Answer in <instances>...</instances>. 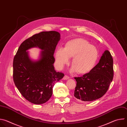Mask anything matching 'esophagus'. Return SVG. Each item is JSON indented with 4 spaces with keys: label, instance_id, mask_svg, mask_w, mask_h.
I'll return each mask as SVG.
<instances>
[{
    "label": "esophagus",
    "instance_id": "1",
    "mask_svg": "<svg viewBox=\"0 0 127 127\" xmlns=\"http://www.w3.org/2000/svg\"><path fill=\"white\" fill-rule=\"evenodd\" d=\"M69 79V76H68L67 75H65L64 76V77H63V80H67V79Z\"/></svg>",
    "mask_w": 127,
    "mask_h": 127
}]
</instances>
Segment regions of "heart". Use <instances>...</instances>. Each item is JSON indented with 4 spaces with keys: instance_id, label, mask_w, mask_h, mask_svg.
I'll return each instance as SVG.
<instances>
[{
    "instance_id": "1",
    "label": "heart",
    "mask_w": 127,
    "mask_h": 127,
    "mask_svg": "<svg viewBox=\"0 0 127 127\" xmlns=\"http://www.w3.org/2000/svg\"><path fill=\"white\" fill-rule=\"evenodd\" d=\"M98 57V52L93 45L86 40L78 38L69 41L65 48H59L55 54V62L59 69L63 68L73 58L72 71L78 74H86L94 67Z\"/></svg>"
}]
</instances>
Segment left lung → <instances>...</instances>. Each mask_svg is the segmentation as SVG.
<instances>
[{
    "label": "left lung",
    "mask_w": 127,
    "mask_h": 127,
    "mask_svg": "<svg viewBox=\"0 0 127 127\" xmlns=\"http://www.w3.org/2000/svg\"><path fill=\"white\" fill-rule=\"evenodd\" d=\"M113 77V59L110 52L105 50L98 63L89 73L74 77L77 84L74 95L79 101L98 99L107 91Z\"/></svg>",
    "instance_id": "8db88e82"
}]
</instances>
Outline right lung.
Returning a JSON list of instances; mask_svg holds the SVG:
<instances>
[{"instance_id": "right-lung-1", "label": "right lung", "mask_w": 127, "mask_h": 127, "mask_svg": "<svg viewBox=\"0 0 127 127\" xmlns=\"http://www.w3.org/2000/svg\"><path fill=\"white\" fill-rule=\"evenodd\" d=\"M60 39V34L57 32H42L24 41L14 57V83L22 95L31 103L40 104L47 102L52 95L55 83L64 76L56 72L53 65L54 54ZM34 47L42 50L37 61L32 60L26 51Z\"/></svg>"}]
</instances>
